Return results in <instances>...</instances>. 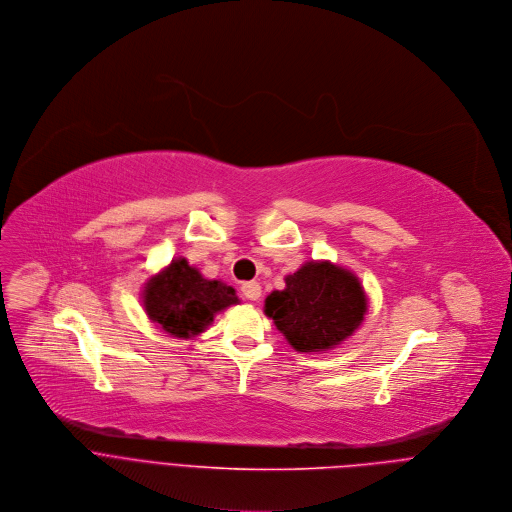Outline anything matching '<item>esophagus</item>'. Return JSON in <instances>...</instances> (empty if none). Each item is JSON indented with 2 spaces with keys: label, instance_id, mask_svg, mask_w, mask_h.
<instances>
[{
  "label": "esophagus",
  "instance_id": "esophagus-1",
  "mask_svg": "<svg viewBox=\"0 0 512 512\" xmlns=\"http://www.w3.org/2000/svg\"><path fill=\"white\" fill-rule=\"evenodd\" d=\"M240 290H242V296L248 298V300H258L260 294H262V286L258 282H254V280L252 282H244Z\"/></svg>",
  "mask_w": 512,
  "mask_h": 512
}]
</instances>
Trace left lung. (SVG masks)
<instances>
[{"mask_svg": "<svg viewBox=\"0 0 512 512\" xmlns=\"http://www.w3.org/2000/svg\"><path fill=\"white\" fill-rule=\"evenodd\" d=\"M274 290L264 313L300 353L333 349L363 323L367 298L355 274L331 262H306Z\"/></svg>", "mask_w": 512, "mask_h": 512, "instance_id": "8db88e82", "label": "left lung"}]
</instances>
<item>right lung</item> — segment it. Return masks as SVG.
I'll return each mask as SVG.
<instances>
[{
	"label": "right lung",
	"instance_id": "right-lung-1",
	"mask_svg": "<svg viewBox=\"0 0 512 512\" xmlns=\"http://www.w3.org/2000/svg\"><path fill=\"white\" fill-rule=\"evenodd\" d=\"M238 296L222 280H208L185 258L173 260L163 272L153 276L143 292L149 319L165 333L189 339L206 331L214 315L236 304Z\"/></svg>",
	"mask_w": 512,
	"mask_h": 512
}]
</instances>
